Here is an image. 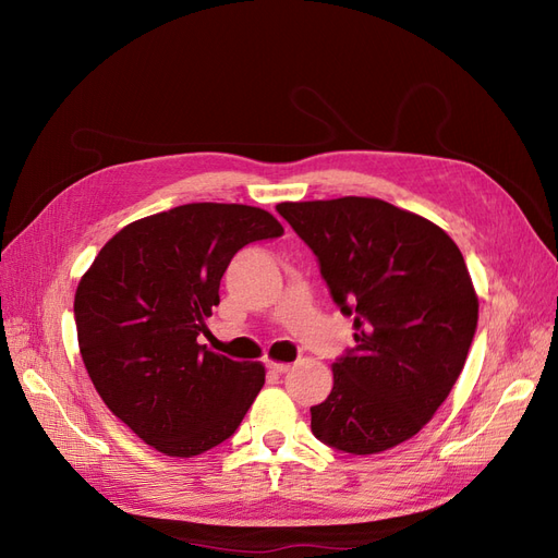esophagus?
<instances>
[{
    "label": "esophagus",
    "mask_w": 558,
    "mask_h": 558,
    "mask_svg": "<svg viewBox=\"0 0 558 558\" xmlns=\"http://www.w3.org/2000/svg\"><path fill=\"white\" fill-rule=\"evenodd\" d=\"M267 367L272 369V373H277V375H283V373H289V369H291V363H283V361H267Z\"/></svg>",
    "instance_id": "1"
}]
</instances>
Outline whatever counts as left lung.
Returning a JSON list of instances; mask_svg holds the SVG:
<instances>
[{"mask_svg":"<svg viewBox=\"0 0 558 558\" xmlns=\"http://www.w3.org/2000/svg\"><path fill=\"white\" fill-rule=\"evenodd\" d=\"M316 253L332 300L353 314V347L332 363V391L312 433L367 456L424 428L459 379L480 300L463 253L428 218L377 197L281 202Z\"/></svg>","mask_w":558,"mask_h":558,"instance_id":"1","label":"left lung"}]
</instances>
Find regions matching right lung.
Segmentation results:
<instances>
[{"mask_svg": "<svg viewBox=\"0 0 558 558\" xmlns=\"http://www.w3.org/2000/svg\"><path fill=\"white\" fill-rule=\"evenodd\" d=\"M281 232L265 209L193 202L118 230L81 277L83 365L107 408L160 453L191 459L221 445L256 400L265 365L197 337L234 253Z\"/></svg>", "mask_w": 558, "mask_h": 558, "instance_id": "obj_1", "label": "right lung"}]
</instances>
